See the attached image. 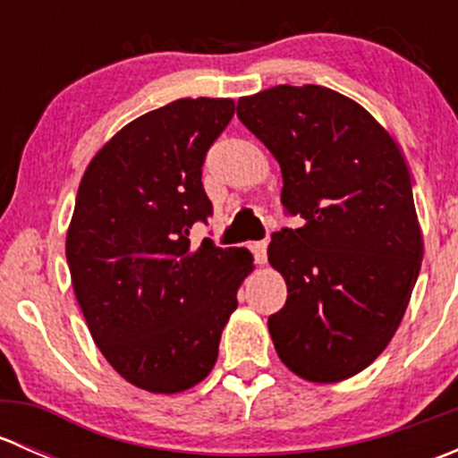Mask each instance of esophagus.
<instances>
[{
  "instance_id": "34e87169",
  "label": "esophagus",
  "mask_w": 458,
  "mask_h": 458,
  "mask_svg": "<svg viewBox=\"0 0 458 458\" xmlns=\"http://www.w3.org/2000/svg\"><path fill=\"white\" fill-rule=\"evenodd\" d=\"M252 255H255V261L259 266L267 261V242H255L252 243Z\"/></svg>"
}]
</instances>
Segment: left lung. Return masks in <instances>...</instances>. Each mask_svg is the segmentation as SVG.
Instances as JSON below:
<instances>
[{"label": "left lung", "instance_id": "8db88e82", "mask_svg": "<svg viewBox=\"0 0 458 458\" xmlns=\"http://www.w3.org/2000/svg\"><path fill=\"white\" fill-rule=\"evenodd\" d=\"M237 117L281 165L285 212L267 261L288 285L267 318L281 361L312 383L354 377L386 350L423 259L403 152L363 106L323 86L242 97Z\"/></svg>", "mask_w": 458, "mask_h": 458}]
</instances>
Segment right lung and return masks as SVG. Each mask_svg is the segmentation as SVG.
I'll return each mask as SVG.
<instances>
[{"label": "right lung", "instance_id": "obj_1", "mask_svg": "<svg viewBox=\"0 0 458 458\" xmlns=\"http://www.w3.org/2000/svg\"><path fill=\"white\" fill-rule=\"evenodd\" d=\"M233 99H177L123 126L88 164L66 234L72 288L97 348L155 394L197 386L252 272L246 248L191 246L212 215L201 183L208 148Z\"/></svg>", "mask_w": 458, "mask_h": 458}]
</instances>
